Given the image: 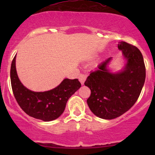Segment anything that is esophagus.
<instances>
[{
  "label": "esophagus",
  "mask_w": 155,
  "mask_h": 155,
  "mask_svg": "<svg viewBox=\"0 0 155 155\" xmlns=\"http://www.w3.org/2000/svg\"><path fill=\"white\" fill-rule=\"evenodd\" d=\"M87 78V75H85V74H81L79 76V80L80 82H81V84H84V81H86Z\"/></svg>",
  "instance_id": "1"
}]
</instances>
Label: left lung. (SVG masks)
<instances>
[{"mask_svg": "<svg viewBox=\"0 0 155 155\" xmlns=\"http://www.w3.org/2000/svg\"><path fill=\"white\" fill-rule=\"evenodd\" d=\"M127 60L124 71L111 74L106 68L111 58L101 63L84 82L91 90L87 100L94 114L105 120H113L127 111L136 104L146 79L143 55L136 47L127 42L118 44Z\"/></svg>", "mask_w": 155, "mask_h": 155, "instance_id": "left-lung-1", "label": "left lung"}]
</instances>
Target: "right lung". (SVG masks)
I'll list each match as a JSON object with an SVG mask.
<instances>
[{
  "label": "right lung",
  "instance_id": "obj_1",
  "mask_svg": "<svg viewBox=\"0 0 155 155\" xmlns=\"http://www.w3.org/2000/svg\"><path fill=\"white\" fill-rule=\"evenodd\" d=\"M16 56L11 66V83L17 104L28 115L49 122L58 118L65 110L68 100L81 87L77 79H65L57 87L46 92H33L19 81L16 71Z\"/></svg>",
  "mask_w": 155,
  "mask_h": 155
}]
</instances>
